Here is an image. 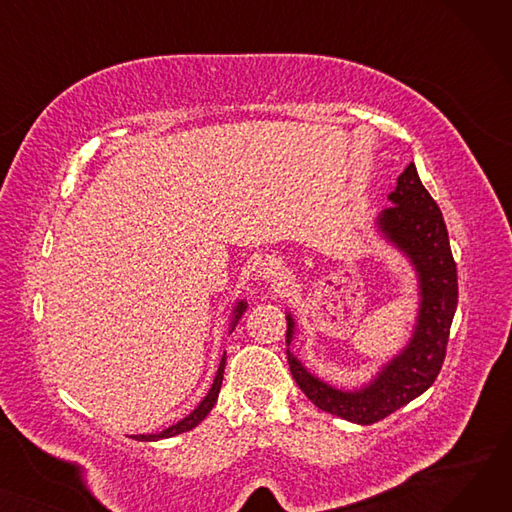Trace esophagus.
<instances>
[{
  "label": "esophagus",
  "mask_w": 512,
  "mask_h": 512,
  "mask_svg": "<svg viewBox=\"0 0 512 512\" xmlns=\"http://www.w3.org/2000/svg\"><path fill=\"white\" fill-rule=\"evenodd\" d=\"M280 263L276 261V259H263L261 263H259V270H257V276L261 278V280H276L278 276H280Z\"/></svg>",
  "instance_id": "esophagus-1"
}]
</instances>
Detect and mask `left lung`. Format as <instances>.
<instances>
[{
	"label": "left lung",
	"mask_w": 512,
	"mask_h": 512,
	"mask_svg": "<svg viewBox=\"0 0 512 512\" xmlns=\"http://www.w3.org/2000/svg\"><path fill=\"white\" fill-rule=\"evenodd\" d=\"M388 201L390 207L375 218V228L409 259L419 288V309L407 346L384 363L367 384L353 390L336 388L317 378L286 348L292 378L313 405L359 425L388 417L434 384L446 357L459 301L456 263L442 211L425 191L413 161L398 176ZM286 324V344L290 346L297 334L292 313H286Z\"/></svg>",
	"instance_id": "left-lung-1"
}]
</instances>
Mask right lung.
Here are the masks:
<instances>
[{
    "mask_svg": "<svg viewBox=\"0 0 512 512\" xmlns=\"http://www.w3.org/2000/svg\"><path fill=\"white\" fill-rule=\"evenodd\" d=\"M245 311H247V301H238L234 305L232 319H230V330L228 332L234 330V326L238 324V319L242 317V313H245ZM224 367H226V353H224V357L220 361L218 373H215V378H213V384H211L209 392L205 394V398L199 402L197 409L193 413H188L184 419H180L178 423H174L168 429H164V432H159V434H139V436H132V438L139 440V442H157V440H164V438H172V436L184 434V432H188V429L197 427L207 417V413L213 409L215 400H218V394H220V388H222V380H224Z\"/></svg>",
    "mask_w": 512,
    "mask_h": 512,
    "instance_id": "obj_1",
    "label": "right lung"
}]
</instances>
